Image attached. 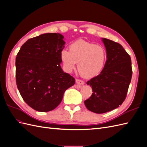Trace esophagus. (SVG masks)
Here are the masks:
<instances>
[{"mask_svg":"<svg viewBox=\"0 0 147 147\" xmlns=\"http://www.w3.org/2000/svg\"><path fill=\"white\" fill-rule=\"evenodd\" d=\"M76 83L78 84H80V85H83V84H84V81L82 80H80V79H76Z\"/></svg>","mask_w":147,"mask_h":147,"instance_id":"1","label":"esophagus"}]
</instances>
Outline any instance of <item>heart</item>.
Returning <instances> with one entry per match:
<instances>
[{
  "label": "heart",
  "instance_id": "obj_1",
  "mask_svg": "<svg viewBox=\"0 0 147 147\" xmlns=\"http://www.w3.org/2000/svg\"><path fill=\"white\" fill-rule=\"evenodd\" d=\"M61 57L68 72L74 69L75 64L78 63L79 74L83 77L92 78L98 75L103 69L107 52L103 46L79 40L71 44L69 51H62Z\"/></svg>",
  "mask_w": 147,
  "mask_h": 147
}]
</instances>
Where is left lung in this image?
<instances>
[{"label":"left lung","mask_w":147,"mask_h":147,"mask_svg":"<svg viewBox=\"0 0 147 147\" xmlns=\"http://www.w3.org/2000/svg\"><path fill=\"white\" fill-rule=\"evenodd\" d=\"M102 40L107 59L100 74L87 82L92 93L84 101L88 110L99 114L110 112L123 104L132 74L131 57L123 47L109 39Z\"/></svg>","instance_id":"left-lung-1"}]
</instances>
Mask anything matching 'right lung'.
I'll list each match as a JSON object with an SVG mask.
<instances>
[{"label":"right lung","instance_id":"obj_1","mask_svg":"<svg viewBox=\"0 0 147 147\" xmlns=\"http://www.w3.org/2000/svg\"><path fill=\"white\" fill-rule=\"evenodd\" d=\"M63 38L59 33L42 34L26 41L17 54V88L26 103L38 112L54 110L75 84L74 78L61 67Z\"/></svg>","mask_w":147,"mask_h":147}]
</instances>
